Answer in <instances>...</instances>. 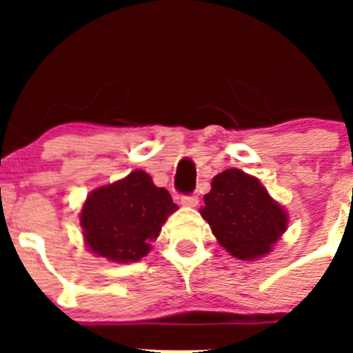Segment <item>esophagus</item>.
I'll return each instance as SVG.
<instances>
[{
    "label": "esophagus",
    "mask_w": 353,
    "mask_h": 353,
    "mask_svg": "<svg viewBox=\"0 0 353 353\" xmlns=\"http://www.w3.org/2000/svg\"><path fill=\"white\" fill-rule=\"evenodd\" d=\"M198 196L196 194H183L180 196V203L183 205V207H196L198 205Z\"/></svg>",
    "instance_id": "obj_1"
}]
</instances>
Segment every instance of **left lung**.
I'll return each mask as SVG.
<instances>
[{
    "instance_id": "1",
    "label": "left lung",
    "mask_w": 353,
    "mask_h": 353,
    "mask_svg": "<svg viewBox=\"0 0 353 353\" xmlns=\"http://www.w3.org/2000/svg\"><path fill=\"white\" fill-rule=\"evenodd\" d=\"M203 199V219L217 242L239 260L265 256L288 226L281 205L270 198L260 180L240 170L214 176Z\"/></svg>"
}]
</instances>
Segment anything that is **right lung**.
<instances>
[{
  "label": "right lung",
  "instance_id": "add662e5",
  "mask_svg": "<svg viewBox=\"0 0 353 353\" xmlns=\"http://www.w3.org/2000/svg\"><path fill=\"white\" fill-rule=\"evenodd\" d=\"M176 208L164 187L136 170L90 192L81 210V228L90 251L99 256L118 263L138 261L148 254L150 244Z\"/></svg>",
  "mask_w": 353,
  "mask_h": 353
}]
</instances>
